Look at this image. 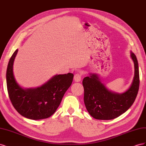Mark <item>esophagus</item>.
<instances>
[{"label": "esophagus", "mask_w": 146, "mask_h": 146, "mask_svg": "<svg viewBox=\"0 0 146 146\" xmlns=\"http://www.w3.org/2000/svg\"><path fill=\"white\" fill-rule=\"evenodd\" d=\"M74 80L78 82H80L82 80V74H79V73H77L75 74L74 76Z\"/></svg>", "instance_id": "esophagus-1"}]
</instances>
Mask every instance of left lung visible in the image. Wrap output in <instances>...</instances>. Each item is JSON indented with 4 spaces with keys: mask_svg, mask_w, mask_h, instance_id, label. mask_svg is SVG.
I'll return each instance as SVG.
<instances>
[{
    "mask_svg": "<svg viewBox=\"0 0 146 146\" xmlns=\"http://www.w3.org/2000/svg\"><path fill=\"white\" fill-rule=\"evenodd\" d=\"M130 56L134 63L135 76L130 87L123 93L108 90L96 74L83 78L84 103L92 117L111 120L124 113L133 104L139 90V74L136 55L131 52Z\"/></svg>",
    "mask_w": 146,
    "mask_h": 146,
    "instance_id": "1",
    "label": "left lung"
}]
</instances>
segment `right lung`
Here are the masks:
<instances>
[{"instance_id": "add662e5", "label": "right lung", "mask_w": 146, "mask_h": 146, "mask_svg": "<svg viewBox=\"0 0 146 146\" xmlns=\"http://www.w3.org/2000/svg\"><path fill=\"white\" fill-rule=\"evenodd\" d=\"M18 50L13 53L7 69V90L10 99L21 115L33 120L49 117L58 108L66 91L70 86L74 74L56 75L41 86L24 89L15 80L13 63Z\"/></svg>"}]
</instances>
